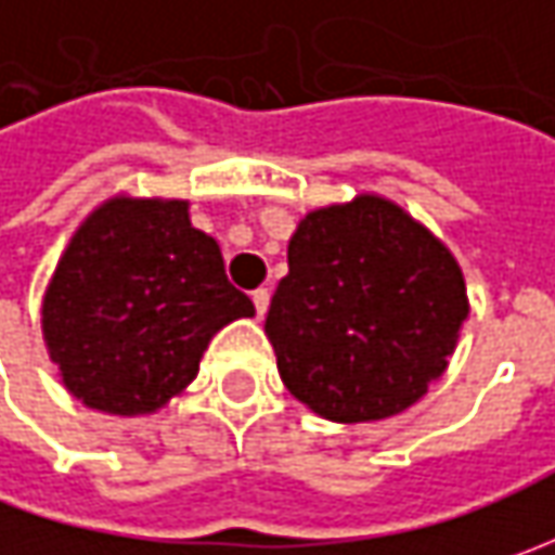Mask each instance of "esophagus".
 <instances>
[{"label":"esophagus","mask_w":555,"mask_h":555,"mask_svg":"<svg viewBox=\"0 0 555 555\" xmlns=\"http://www.w3.org/2000/svg\"><path fill=\"white\" fill-rule=\"evenodd\" d=\"M268 302H271V293H268V287H259L256 293H253V306H256V314H259V318L268 311Z\"/></svg>","instance_id":"1"}]
</instances>
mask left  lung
Masks as SVG:
<instances>
[{"label":"left lung","instance_id":"8db88e82","mask_svg":"<svg viewBox=\"0 0 555 555\" xmlns=\"http://www.w3.org/2000/svg\"><path fill=\"white\" fill-rule=\"evenodd\" d=\"M266 333L289 392L333 423L420 401L469 314L457 259L398 203L361 194L309 212L287 246Z\"/></svg>","mask_w":555,"mask_h":555}]
</instances>
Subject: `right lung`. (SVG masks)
Wrapping results in <instances>:
<instances>
[{"mask_svg": "<svg viewBox=\"0 0 555 555\" xmlns=\"http://www.w3.org/2000/svg\"><path fill=\"white\" fill-rule=\"evenodd\" d=\"M188 201L111 197L76 228L42 299V336L67 392L104 414L163 408L209 339L253 318Z\"/></svg>", "mask_w": 555, "mask_h": 555, "instance_id": "1", "label": "right lung"}]
</instances>
